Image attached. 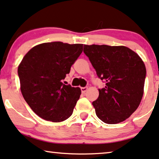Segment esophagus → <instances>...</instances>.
<instances>
[{
	"mask_svg": "<svg viewBox=\"0 0 159 159\" xmlns=\"http://www.w3.org/2000/svg\"><path fill=\"white\" fill-rule=\"evenodd\" d=\"M81 92L84 93H84H85L86 91H87L88 88L87 87H81Z\"/></svg>",
	"mask_w": 159,
	"mask_h": 159,
	"instance_id": "esophagus-1",
	"label": "esophagus"
}]
</instances>
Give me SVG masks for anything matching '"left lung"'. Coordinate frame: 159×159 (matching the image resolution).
<instances>
[{"label":"left lung","instance_id":"obj_1","mask_svg":"<svg viewBox=\"0 0 159 159\" xmlns=\"http://www.w3.org/2000/svg\"><path fill=\"white\" fill-rule=\"evenodd\" d=\"M97 76L105 82L92 102L97 117L108 124L128 118L139 107L144 93L146 68L140 57L124 46L84 45Z\"/></svg>","mask_w":159,"mask_h":159}]
</instances>
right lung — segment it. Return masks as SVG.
<instances>
[{"label": "right lung", "instance_id": "right-lung-1", "mask_svg": "<svg viewBox=\"0 0 159 159\" xmlns=\"http://www.w3.org/2000/svg\"><path fill=\"white\" fill-rule=\"evenodd\" d=\"M83 52V44L62 42L34 46L18 66L20 90L34 113L44 120L61 122L73 113L81 94L63 80Z\"/></svg>", "mask_w": 159, "mask_h": 159}]
</instances>
